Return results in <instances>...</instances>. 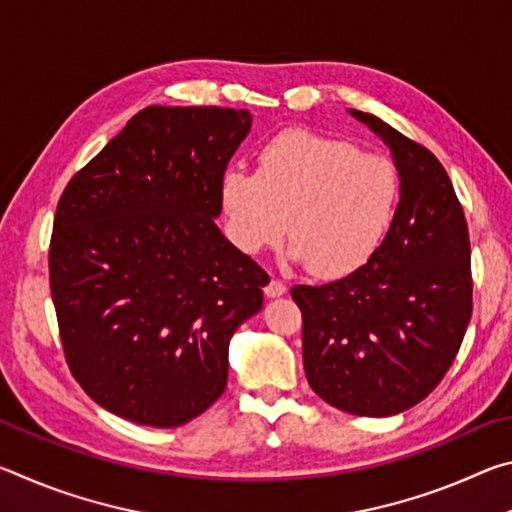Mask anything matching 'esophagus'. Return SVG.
Listing matches in <instances>:
<instances>
[{
	"mask_svg": "<svg viewBox=\"0 0 512 512\" xmlns=\"http://www.w3.org/2000/svg\"><path fill=\"white\" fill-rule=\"evenodd\" d=\"M264 293H266V298H280L287 293V284H284L282 280H275L273 277V280L264 287Z\"/></svg>",
	"mask_w": 512,
	"mask_h": 512,
	"instance_id": "1",
	"label": "esophagus"
}]
</instances>
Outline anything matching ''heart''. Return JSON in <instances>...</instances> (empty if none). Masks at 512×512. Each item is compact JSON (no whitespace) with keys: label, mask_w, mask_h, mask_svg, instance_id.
Returning <instances> with one entry per match:
<instances>
[{"label":"heart","mask_w":512,"mask_h":512,"mask_svg":"<svg viewBox=\"0 0 512 512\" xmlns=\"http://www.w3.org/2000/svg\"><path fill=\"white\" fill-rule=\"evenodd\" d=\"M232 244L257 255L291 239V257L316 277L361 271L395 221L393 160L311 131H287L257 153L255 173L225 171L219 187Z\"/></svg>","instance_id":"obj_1"}]
</instances>
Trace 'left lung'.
<instances>
[{
    "label": "left lung",
    "mask_w": 512,
    "mask_h": 512,
    "mask_svg": "<svg viewBox=\"0 0 512 512\" xmlns=\"http://www.w3.org/2000/svg\"><path fill=\"white\" fill-rule=\"evenodd\" d=\"M391 146L400 205L377 255L343 280L291 289L314 393L345 413L386 418L422 402L461 348L472 318L470 232L436 155L370 112Z\"/></svg>",
    "instance_id": "1"
}]
</instances>
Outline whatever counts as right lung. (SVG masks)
Instances as JSON below:
<instances>
[{"label":"right lung","mask_w":512,"mask_h":512,"mask_svg":"<svg viewBox=\"0 0 512 512\" xmlns=\"http://www.w3.org/2000/svg\"><path fill=\"white\" fill-rule=\"evenodd\" d=\"M253 117L149 106L74 173L49 287L74 379L135 424L178 427L219 400L235 329L262 309V266L216 228L219 187Z\"/></svg>","instance_id":"1"}]
</instances>
